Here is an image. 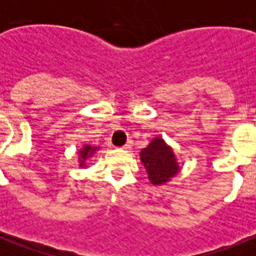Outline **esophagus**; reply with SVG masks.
<instances>
[{
  "label": "esophagus",
  "instance_id": "esophagus-1",
  "mask_svg": "<svg viewBox=\"0 0 256 256\" xmlns=\"http://www.w3.org/2000/svg\"><path fill=\"white\" fill-rule=\"evenodd\" d=\"M122 148L124 150H128V148H132V140H128V142H126V144L122 146Z\"/></svg>",
  "mask_w": 256,
  "mask_h": 256
}]
</instances>
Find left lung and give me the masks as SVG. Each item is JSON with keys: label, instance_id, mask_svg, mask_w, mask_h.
Segmentation results:
<instances>
[{"label": "left lung", "instance_id": "obj_1", "mask_svg": "<svg viewBox=\"0 0 256 256\" xmlns=\"http://www.w3.org/2000/svg\"><path fill=\"white\" fill-rule=\"evenodd\" d=\"M140 160L144 162L148 178L154 184L168 182L178 171L174 152L160 138H156L148 148H142Z\"/></svg>", "mask_w": 256, "mask_h": 256}]
</instances>
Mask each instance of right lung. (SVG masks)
<instances>
[{
	"label": "right lung",
	"mask_w": 256,
	"mask_h": 256,
	"mask_svg": "<svg viewBox=\"0 0 256 256\" xmlns=\"http://www.w3.org/2000/svg\"><path fill=\"white\" fill-rule=\"evenodd\" d=\"M96 148H92V146H85V148H82V150H81V156H82L81 166H82V164H84V162H85V160H86L88 156H92V152H96Z\"/></svg>",
	"instance_id": "add662e5"
}]
</instances>
